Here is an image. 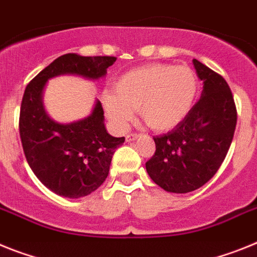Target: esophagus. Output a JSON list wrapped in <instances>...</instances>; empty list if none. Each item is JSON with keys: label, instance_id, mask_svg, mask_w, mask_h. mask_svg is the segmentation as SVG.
Segmentation results:
<instances>
[{"label": "esophagus", "instance_id": "esophagus-1", "mask_svg": "<svg viewBox=\"0 0 257 257\" xmlns=\"http://www.w3.org/2000/svg\"><path fill=\"white\" fill-rule=\"evenodd\" d=\"M138 136H140V135H137V133H131V135H126L125 138H126V141L131 142V141H135Z\"/></svg>", "mask_w": 257, "mask_h": 257}]
</instances>
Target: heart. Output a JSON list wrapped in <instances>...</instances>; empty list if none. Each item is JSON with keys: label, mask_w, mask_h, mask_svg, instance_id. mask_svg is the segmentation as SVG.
<instances>
[{"label": "heart", "mask_w": 257, "mask_h": 257, "mask_svg": "<svg viewBox=\"0 0 257 257\" xmlns=\"http://www.w3.org/2000/svg\"><path fill=\"white\" fill-rule=\"evenodd\" d=\"M196 93L198 80L189 67L154 63L120 76L115 93H104L102 103L120 131L126 128L138 108L151 129L168 131L185 119Z\"/></svg>", "instance_id": "b5f03b06"}]
</instances>
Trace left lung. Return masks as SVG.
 I'll return each mask as SVG.
<instances>
[{
  "label": "left lung",
  "instance_id": "left-lung-1",
  "mask_svg": "<svg viewBox=\"0 0 257 257\" xmlns=\"http://www.w3.org/2000/svg\"><path fill=\"white\" fill-rule=\"evenodd\" d=\"M193 63L203 81L202 97L176 128L154 137L155 154L146 162L151 180L169 193H190L208 182L221 167L236 126L227 82L199 61Z\"/></svg>",
  "mask_w": 257,
  "mask_h": 257
}]
</instances>
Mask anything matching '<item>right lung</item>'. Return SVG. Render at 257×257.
<instances>
[{
  "label": "right lung",
  "instance_id": "add662e5",
  "mask_svg": "<svg viewBox=\"0 0 257 257\" xmlns=\"http://www.w3.org/2000/svg\"><path fill=\"white\" fill-rule=\"evenodd\" d=\"M115 61V57L64 54L44 68L24 90L19 116L24 155L36 177L58 195L81 198L97 190L108 176L113 153L125 138L107 133L99 101L80 121H53L42 106V90L49 79L64 73L99 79Z\"/></svg>",
  "mask_w": 257,
  "mask_h": 257
}]
</instances>
